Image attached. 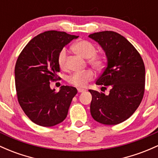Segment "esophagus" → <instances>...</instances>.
<instances>
[{"instance_id":"esophagus-1","label":"esophagus","mask_w":158,"mask_h":158,"mask_svg":"<svg viewBox=\"0 0 158 158\" xmlns=\"http://www.w3.org/2000/svg\"><path fill=\"white\" fill-rule=\"evenodd\" d=\"M85 89H82V88H78V92L79 93H82V92H85Z\"/></svg>"}]
</instances>
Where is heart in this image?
<instances>
[{"mask_svg":"<svg viewBox=\"0 0 158 158\" xmlns=\"http://www.w3.org/2000/svg\"><path fill=\"white\" fill-rule=\"evenodd\" d=\"M74 52L79 54L83 58H88V63L91 67L98 70H100L105 67L106 58L103 54L96 53V46L90 41L86 40H80L73 46ZM67 51L66 48H62L58 56V64L60 69L67 68ZM94 77L92 70H87L82 72H76L69 76L68 82L78 88H85L88 83L91 82Z\"/></svg>","mask_w":158,"mask_h":158,"instance_id":"1","label":"heart"}]
</instances>
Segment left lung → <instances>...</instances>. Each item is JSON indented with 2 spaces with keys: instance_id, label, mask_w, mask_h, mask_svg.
<instances>
[{
  "instance_id": "8db88e82",
  "label": "left lung",
  "mask_w": 158,
  "mask_h": 158,
  "mask_svg": "<svg viewBox=\"0 0 158 158\" xmlns=\"http://www.w3.org/2000/svg\"><path fill=\"white\" fill-rule=\"evenodd\" d=\"M101 46L107 57V64L96 84L110 88V94L89 90L92 95L90 106L95 121L106 125L123 122L134 113L145 92V69L136 48L118 33L111 31L88 36Z\"/></svg>"
}]
</instances>
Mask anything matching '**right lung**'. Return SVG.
Wrapping results in <instances>:
<instances>
[{"instance_id": "1", "label": "right lung", "mask_w": 158, "mask_h": 158, "mask_svg": "<svg viewBox=\"0 0 158 158\" xmlns=\"http://www.w3.org/2000/svg\"><path fill=\"white\" fill-rule=\"evenodd\" d=\"M78 36L64 31H48L38 34L21 52L15 67L16 95L21 108L35 124L52 127L67 117L77 89L63 85L58 92L50 82L60 80L58 56Z\"/></svg>"}]
</instances>
